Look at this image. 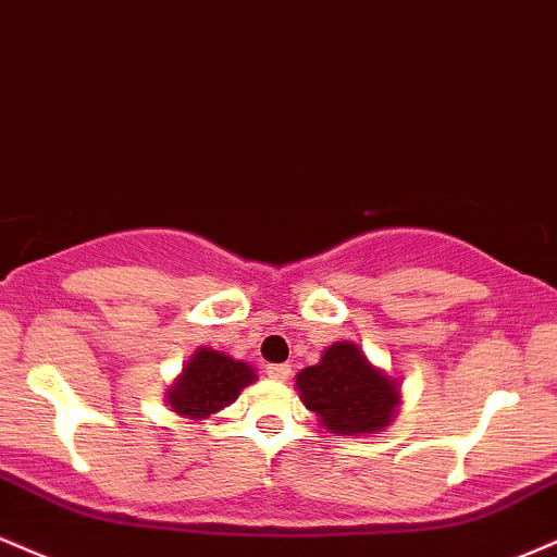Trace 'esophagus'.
Returning a JSON list of instances; mask_svg holds the SVG:
<instances>
[{
    "mask_svg": "<svg viewBox=\"0 0 557 557\" xmlns=\"http://www.w3.org/2000/svg\"><path fill=\"white\" fill-rule=\"evenodd\" d=\"M292 372V364H268L265 375L273 377V381H286Z\"/></svg>",
    "mask_w": 557,
    "mask_h": 557,
    "instance_id": "1",
    "label": "esophagus"
}]
</instances>
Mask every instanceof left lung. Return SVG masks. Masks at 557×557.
Masks as SVG:
<instances>
[{
  "label": "left lung",
  "instance_id": "1",
  "mask_svg": "<svg viewBox=\"0 0 557 557\" xmlns=\"http://www.w3.org/2000/svg\"><path fill=\"white\" fill-rule=\"evenodd\" d=\"M302 404L320 424L338 435L377 433L396 414L398 391L391 377L375 370L357 344L338 342L323 359L297 375Z\"/></svg>",
  "mask_w": 557,
  "mask_h": 557
}]
</instances>
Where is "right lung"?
<instances>
[{"instance_id": "1", "label": "right lung", "mask_w": 557, "mask_h": 557, "mask_svg": "<svg viewBox=\"0 0 557 557\" xmlns=\"http://www.w3.org/2000/svg\"><path fill=\"white\" fill-rule=\"evenodd\" d=\"M252 381L255 372L247 362H237L213 349H200L189 359L174 388L169 391V404L176 414L202 420L228 407L239 396V391Z\"/></svg>"}]
</instances>
